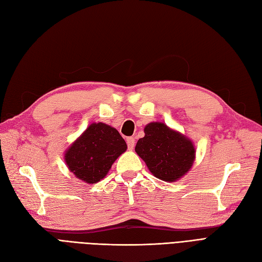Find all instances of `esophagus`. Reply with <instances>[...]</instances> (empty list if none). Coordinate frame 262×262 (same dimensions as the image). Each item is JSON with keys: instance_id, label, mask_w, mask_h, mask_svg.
<instances>
[{"instance_id": "1", "label": "esophagus", "mask_w": 262, "mask_h": 262, "mask_svg": "<svg viewBox=\"0 0 262 262\" xmlns=\"http://www.w3.org/2000/svg\"><path fill=\"white\" fill-rule=\"evenodd\" d=\"M126 144H128L129 149H132L134 147V144H136V140L133 138H126Z\"/></svg>"}]
</instances>
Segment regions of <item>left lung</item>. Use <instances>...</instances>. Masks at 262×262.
<instances>
[{
  "label": "left lung",
  "mask_w": 262,
  "mask_h": 262,
  "mask_svg": "<svg viewBox=\"0 0 262 262\" xmlns=\"http://www.w3.org/2000/svg\"><path fill=\"white\" fill-rule=\"evenodd\" d=\"M144 133L136 152L155 177L171 182L191 168L195 155L191 141L161 122L147 124Z\"/></svg>",
  "instance_id": "left-lung-1"
}]
</instances>
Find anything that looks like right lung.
<instances>
[{
  "instance_id": "right-lung-1",
  "label": "right lung",
  "mask_w": 262,
  "mask_h": 262,
  "mask_svg": "<svg viewBox=\"0 0 262 262\" xmlns=\"http://www.w3.org/2000/svg\"><path fill=\"white\" fill-rule=\"evenodd\" d=\"M126 143L115 128L105 123H92L66 153V163L74 175L87 184L104 178Z\"/></svg>"
}]
</instances>
